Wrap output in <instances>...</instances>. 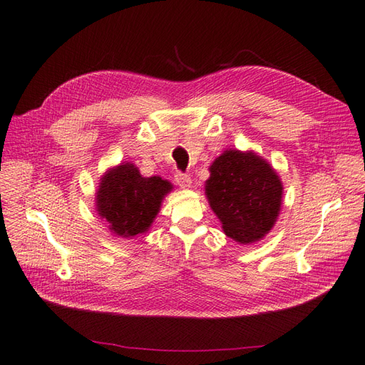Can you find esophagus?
Returning <instances> with one entry per match:
<instances>
[{"instance_id": "1", "label": "esophagus", "mask_w": 365, "mask_h": 365, "mask_svg": "<svg viewBox=\"0 0 365 365\" xmlns=\"http://www.w3.org/2000/svg\"><path fill=\"white\" fill-rule=\"evenodd\" d=\"M175 181H177V184H178L181 188H190V187H192V178H190V175H185V173L178 172L177 175H175Z\"/></svg>"}]
</instances>
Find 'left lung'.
I'll use <instances>...</instances> for the list:
<instances>
[{"mask_svg":"<svg viewBox=\"0 0 365 365\" xmlns=\"http://www.w3.org/2000/svg\"><path fill=\"white\" fill-rule=\"evenodd\" d=\"M205 196L223 232L238 245L262 240L279 217L284 185L254 150L225 149L208 168Z\"/></svg>","mask_w":365,"mask_h":365,"instance_id":"8db88e82","label":"left lung"}]
</instances>
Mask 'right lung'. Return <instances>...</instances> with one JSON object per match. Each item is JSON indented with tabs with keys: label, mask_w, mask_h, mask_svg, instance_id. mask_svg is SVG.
I'll list each match as a JSON object with an SVG mask.
<instances>
[{
	"label": "right lung",
	"mask_w": 365,
	"mask_h": 365,
	"mask_svg": "<svg viewBox=\"0 0 365 365\" xmlns=\"http://www.w3.org/2000/svg\"><path fill=\"white\" fill-rule=\"evenodd\" d=\"M173 190L161 177H143L134 163L123 161L104 172L95 193L98 216L113 235L130 238L149 231L163 199Z\"/></svg>",
	"instance_id": "right-lung-1"
}]
</instances>
